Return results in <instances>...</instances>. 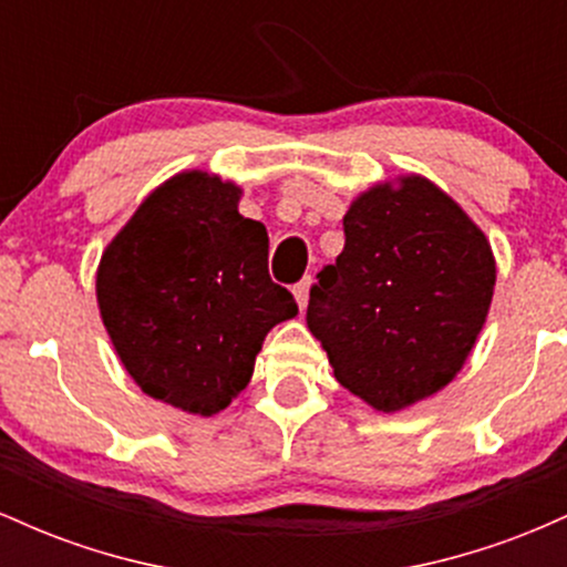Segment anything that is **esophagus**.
Returning <instances> with one entry per match:
<instances>
[{
	"instance_id": "obj_1",
	"label": "esophagus",
	"mask_w": 567,
	"mask_h": 567,
	"mask_svg": "<svg viewBox=\"0 0 567 567\" xmlns=\"http://www.w3.org/2000/svg\"><path fill=\"white\" fill-rule=\"evenodd\" d=\"M309 288H311V279L306 277V279H301V282L298 285H292V296H296V303H298V309H306V303H309Z\"/></svg>"
}]
</instances>
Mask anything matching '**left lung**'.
Returning a JSON list of instances; mask_svg holds the SVG:
<instances>
[{
    "label": "left lung",
    "instance_id": "obj_1",
    "mask_svg": "<svg viewBox=\"0 0 567 567\" xmlns=\"http://www.w3.org/2000/svg\"><path fill=\"white\" fill-rule=\"evenodd\" d=\"M309 292L306 324L336 381L381 413L437 394L483 330L496 288L485 231L424 175L370 186Z\"/></svg>",
    "mask_w": 567,
    "mask_h": 567
}]
</instances>
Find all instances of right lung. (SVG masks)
<instances>
[{"instance_id": "obj_1", "label": "right lung", "mask_w": 567, "mask_h": 567, "mask_svg": "<svg viewBox=\"0 0 567 567\" xmlns=\"http://www.w3.org/2000/svg\"><path fill=\"white\" fill-rule=\"evenodd\" d=\"M243 188L184 171L154 188L95 275L116 357L154 400L216 415L250 383L271 328L298 315L269 277V234L239 216Z\"/></svg>"}]
</instances>
